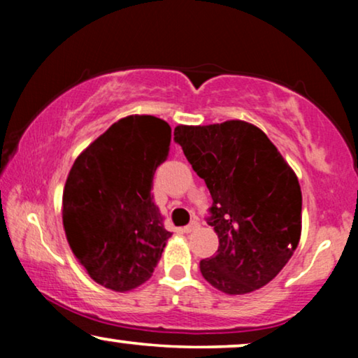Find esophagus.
Segmentation results:
<instances>
[{
    "mask_svg": "<svg viewBox=\"0 0 358 358\" xmlns=\"http://www.w3.org/2000/svg\"><path fill=\"white\" fill-rule=\"evenodd\" d=\"M199 227H200L199 222H192V223H189L187 227H184L182 231L184 233H192V231H195V229H199Z\"/></svg>",
    "mask_w": 358,
    "mask_h": 358,
    "instance_id": "esophagus-1",
    "label": "esophagus"
}]
</instances>
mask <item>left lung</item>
<instances>
[{
    "label": "left lung",
    "instance_id": "8db88e82",
    "mask_svg": "<svg viewBox=\"0 0 358 358\" xmlns=\"http://www.w3.org/2000/svg\"><path fill=\"white\" fill-rule=\"evenodd\" d=\"M174 138L213 199L208 223L218 251L200 261L203 278L227 295L267 285L300 243L295 171L259 127L244 120L178 125Z\"/></svg>",
    "mask_w": 358,
    "mask_h": 358
}]
</instances>
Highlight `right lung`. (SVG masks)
Listing matches in <instances>:
<instances>
[{"label":"right lung","mask_w":358,"mask_h":358,"mask_svg":"<svg viewBox=\"0 0 358 358\" xmlns=\"http://www.w3.org/2000/svg\"><path fill=\"white\" fill-rule=\"evenodd\" d=\"M169 143L168 122L127 115L86 146L68 173L62 199L68 244L87 275L112 292L143 285L173 234L150 194Z\"/></svg>","instance_id":"obj_1"}]
</instances>
